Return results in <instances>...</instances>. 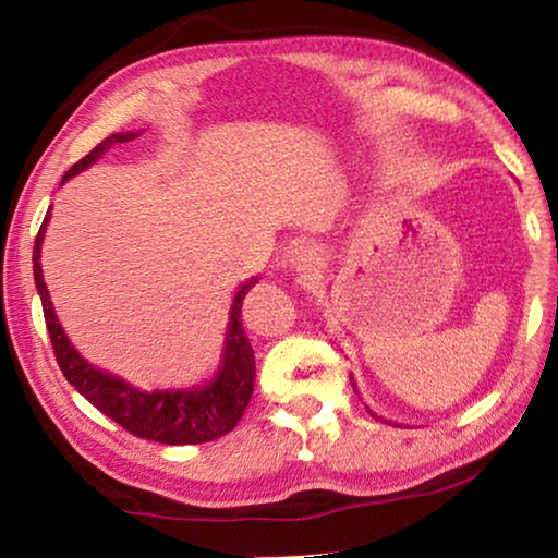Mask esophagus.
Here are the masks:
<instances>
[{"instance_id": "34e87169", "label": "esophagus", "mask_w": 558, "mask_h": 558, "mask_svg": "<svg viewBox=\"0 0 558 558\" xmlns=\"http://www.w3.org/2000/svg\"><path fill=\"white\" fill-rule=\"evenodd\" d=\"M292 266H295L302 276H310V272H315L319 266H323V253H319V248L313 243L300 245L295 258H292Z\"/></svg>"}]
</instances>
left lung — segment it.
I'll list each match as a JSON object with an SVG mask.
<instances>
[{"label": "left lung", "instance_id": "1", "mask_svg": "<svg viewBox=\"0 0 558 558\" xmlns=\"http://www.w3.org/2000/svg\"><path fill=\"white\" fill-rule=\"evenodd\" d=\"M352 386H356V384H354V379H352ZM354 391H356V389H354Z\"/></svg>", "mask_w": 558, "mask_h": 558}]
</instances>
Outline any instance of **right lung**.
Masks as SVG:
<instances>
[{"instance_id":"add662e5","label":"right lung","mask_w":558,"mask_h":558,"mask_svg":"<svg viewBox=\"0 0 558 558\" xmlns=\"http://www.w3.org/2000/svg\"><path fill=\"white\" fill-rule=\"evenodd\" d=\"M135 137L137 135H132V132H116V135L106 137L65 172L63 182H69L73 174L90 167L116 143H128V140ZM49 216L51 209L46 214L34 241V280L41 295L44 319L51 337L56 362H59L65 381L75 386V391L86 396L98 411L106 413L108 418L137 438L165 442V446H196V442H209L231 433L251 401L253 379H256V356H253V347L248 337H245L241 307L245 292L256 286L258 278L245 280L239 292H235L229 327H226L223 362L211 384L192 391H140L128 381L118 379V376L100 372L88 364L86 359L75 352L63 327L59 325L41 270V243Z\"/></svg>"}]
</instances>
